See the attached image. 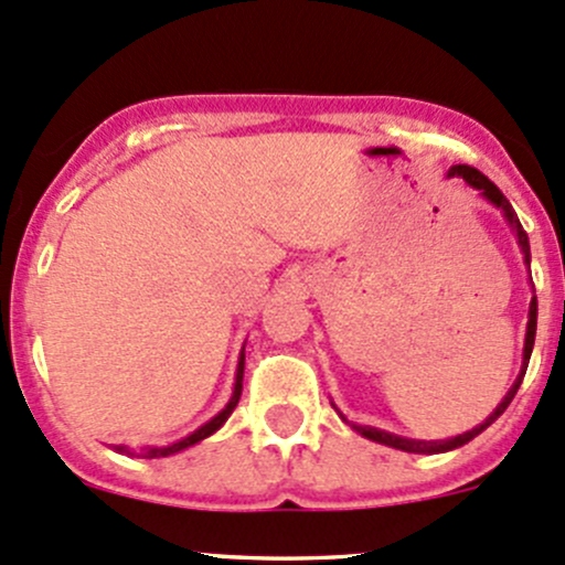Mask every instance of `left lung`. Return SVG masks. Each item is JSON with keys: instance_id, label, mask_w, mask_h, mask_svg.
Here are the masks:
<instances>
[{"instance_id": "left-lung-1", "label": "left lung", "mask_w": 565, "mask_h": 565, "mask_svg": "<svg viewBox=\"0 0 565 565\" xmlns=\"http://www.w3.org/2000/svg\"><path fill=\"white\" fill-rule=\"evenodd\" d=\"M448 177H461L463 182L469 184V188H475L477 192H480L482 198H486V201H491L495 209H501V212H504L507 222H510V227L514 231V235H518V244H520V249H523L525 265H531L529 235H525L523 225H520V220H518V214H514L512 203L504 198V192L495 188V184L491 182V179L486 177V173H480L477 169H472V166H454V169L448 171ZM534 338H536V297H534V300H531V308H529V327H525V345H523V367H520L518 381L512 383V388H510V392H507L504 399H501V405L495 407V411H493L491 415H488V418L482 420L480 426H475L472 431H463V434H458V437H450V439H429V443H426V439L396 437V434H388V431H383V429H373V426H356V424H353V429L362 434V437L373 439V443L388 445V448H396V450H405V454H426V456H431V454H445V450L461 448V445H467L469 439H475L477 434L486 431L488 426H491L493 420L499 418V415L504 413L507 407H510V402L514 399V394H518L520 383H523L525 370H529L531 351H534ZM343 420H345V418H343Z\"/></svg>"}]
</instances>
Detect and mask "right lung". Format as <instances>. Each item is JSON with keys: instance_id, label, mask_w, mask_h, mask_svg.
I'll return each instance as SVG.
<instances>
[{"instance_id": "right-lung-1", "label": "right lung", "mask_w": 565, "mask_h": 565, "mask_svg": "<svg viewBox=\"0 0 565 565\" xmlns=\"http://www.w3.org/2000/svg\"><path fill=\"white\" fill-rule=\"evenodd\" d=\"M241 388H244V351H241L238 370H235V386H233V396H231V402H227V405L222 407V411L216 413L212 420H206V424H203L201 429H195L192 434H188V437L179 439V443H171V445H158V448H154V445H147V448L136 450V456H139V458H166V456L179 454V450H184V448H192V445H198V443H201V439L212 437V434H214L216 429H220V426L225 424L227 418H231V413L235 411V405H238V399H241ZM115 450H120V454L134 456L131 450L122 448V445H117Z\"/></svg>"}]
</instances>
